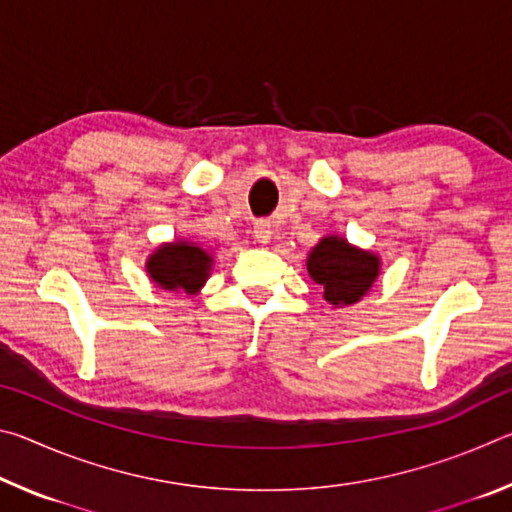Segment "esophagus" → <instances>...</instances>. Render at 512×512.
<instances>
[{
    "label": "esophagus",
    "mask_w": 512,
    "mask_h": 512,
    "mask_svg": "<svg viewBox=\"0 0 512 512\" xmlns=\"http://www.w3.org/2000/svg\"><path fill=\"white\" fill-rule=\"evenodd\" d=\"M253 235H255L259 244L266 246V244H271V239L275 235V228L271 225V221H257L255 228H253Z\"/></svg>",
    "instance_id": "1"
}]
</instances>
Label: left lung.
Returning <instances> with one entry per match:
<instances>
[{"label":"left lung","instance_id":"obj_1","mask_svg":"<svg viewBox=\"0 0 512 512\" xmlns=\"http://www.w3.org/2000/svg\"><path fill=\"white\" fill-rule=\"evenodd\" d=\"M381 259L341 235H325L307 255V273L334 309L359 302L377 282Z\"/></svg>","mask_w":512,"mask_h":512}]
</instances>
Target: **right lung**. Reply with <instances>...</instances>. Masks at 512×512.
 <instances>
[{
	"label": "right lung",
	"instance_id": "add662e5",
	"mask_svg": "<svg viewBox=\"0 0 512 512\" xmlns=\"http://www.w3.org/2000/svg\"><path fill=\"white\" fill-rule=\"evenodd\" d=\"M214 255L192 239L164 241L146 257V275L164 291H183L196 296L210 280Z\"/></svg>",
	"mask_w": 512,
	"mask_h": 512
}]
</instances>
